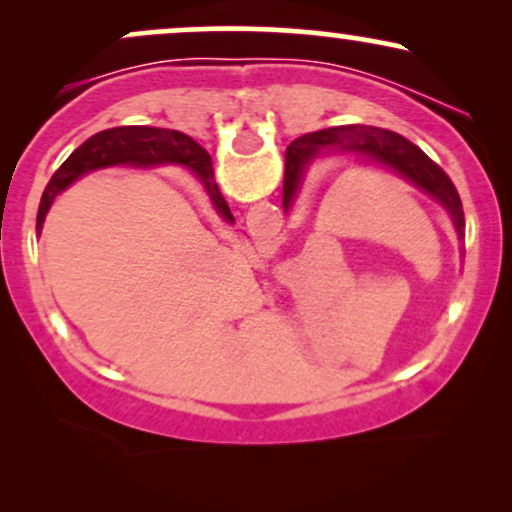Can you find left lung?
<instances>
[{"label": "left lung", "instance_id": "obj_1", "mask_svg": "<svg viewBox=\"0 0 512 512\" xmlns=\"http://www.w3.org/2000/svg\"><path fill=\"white\" fill-rule=\"evenodd\" d=\"M322 154L356 156L361 161L392 170L399 178H404L414 187H419L421 192H426L428 197L436 199L440 207L448 211L457 238H464L462 202L445 170L436 161H431L419 146L404 139L402 134L368 125L320 129V132L303 134L301 139L291 142L289 149H286L284 211H289L296 202L305 168Z\"/></svg>", "mask_w": 512, "mask_h": 512}]
</instances>
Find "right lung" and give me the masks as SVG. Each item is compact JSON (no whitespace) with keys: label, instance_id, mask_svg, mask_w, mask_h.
Here are the masks:
<instances>
[{"label":"right lung","instance_id":"right-lung-1","mask_svg":"<svg viewBox=\"0 0 512 512\" xmlns=\"http://www.w3.org/2000/svg\"><path fill=\"white\" fill-rule=\"evenodd\" d=\"M132 166V168H154V166H185L195 178L202 182L211 207L226 223H236L226 199H223L219 185L214 180L211 156L187 134L175 129L161 127H113L93 134L79 149L74 151L60 168L55 170L43 199H40L38 221L35 228L43 231V221L60 192L67 190L81 175L93 173L101 168Z\"/></svg>","mask_w":512,"mask_h":512}]
</instances>
